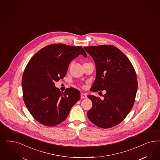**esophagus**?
Masks as SVG:
<instances>
[{
  "mask_svg": "<svg viewBox=\"0 0 160 160\" xmlns=\"http://www.w3.org/2000/svg\"><path fill=\"white\" fill-rule=\"evenodd\" d=\"M86 98H87V94L82 93H81V99H86Z\"/></svg>",
  "mask_w": 160,
  "mask_h": 160,
  "instance_id": "1",
  "label": "esophagus"
}]
</instances>
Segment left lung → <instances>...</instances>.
I'll use <instances>...</instances> for the list:
<instances>
[{
  "mask_svg": "<svg viewBox=\"0 0 160 160\" xmlns=\"http://www.w3.org/2000/svg\"><path fill=\"white\" fill-rule=\"evenodd\" d=\"M84 48L96 64V77L90 91H106L103 99L93 95L88 96L93 103L88 117L101 128L115 127L125 119L135 103L138 88L136 72L127 56L113 45Z\"/></svg>",
  "mask_w": 160,
  "mask_h": 160,
  "instance_id": "left-lung-1",
  "label": "left lung"
}]
</instances>
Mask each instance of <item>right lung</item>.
Listing matches in <instances>:
<instances>
[{"label":"right lung","mask_w":160,"mask_h":160,"mask_svg":"<svg viewBox=\"0 0 160 160\" xmlns=\"http://www.w3.org/2000/svg\"><path fill=\"white\" fill-rule=\"evenodd\" d=\"M80 54L87 57L80 46L51 44L33 55L25 68L23 99L33 118L45 126L54 127L64 121L80 99L76 88L61 93L54 83L66 76L69 64Z\"/></svg>","instance_id":"1"}]
</instances>
